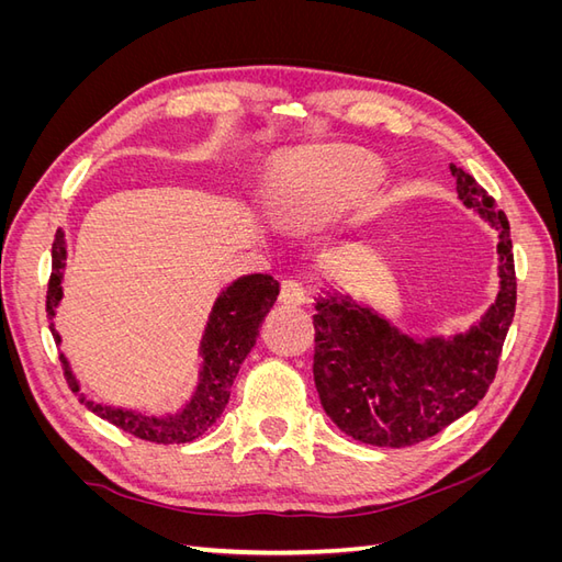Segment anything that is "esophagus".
<instances>
[{
    "label": "esophagus",
    "mask_w": 562,
    "mask_h": 562,
    "mask_svg": "<svg viewBox=\"0 0 562 562\" xmlns=\"http://www.w3.org/2000/svg\"><path fill=\"white\" fill-rule=\"evenodd\" d=\"M281 302L288 304V307H300V304L307 302V288H304L295 279L283 281L281 283Z\"/></svg>",
    "instance_id": "esophagus-1"
}]
</instances>
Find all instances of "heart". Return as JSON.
Returning <instances> with one entry per match:
<instances>
[{"instance_id": "heart-1", "label": "heart", "mask_w": 562, "mask_h": 562, "mask_svg": "<svg viewBox=\"0 0 562 562\" xmlns=\"http://www.w3.org/2000/svg\"><path fill=\"white\" fill-rule=\"evenodd\" d=\"M380 182V168L351 151H304L269 184V209L291 225H314L363 201Z\"/></svg>"}]
</instances>
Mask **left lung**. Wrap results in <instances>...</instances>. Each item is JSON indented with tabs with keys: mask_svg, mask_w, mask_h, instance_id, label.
<instances>
[{
	"mask_svg": "<svg viewBox=\"0 0 562 562\" xmlns=\"http://www.w3.org/2000/svg\"><path fill=\"white\" fill-rule=\"evenodd\" d=\"M457 194L499 232L497 302L479 326L452 339H413L351 297L316 300L314 382L323 411L353 440L407 448L473 411L497 375L516 314L512 227L473 176L450 166Z\"/></svg>",
	"mask_w": 562,
	"mask_h": 562,
	"instance_id": "1",
	"label": "left lung"
}]
</instances>
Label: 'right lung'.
<instances>
[{
	"mask_svg": "<svg viewBox=\"0 0 562 562\" xmlns=\"http://www.w3.org/2000/svg\"><path fill=\"white\" fill-rule=\"evenodd\" d=\"M65 236L58 229L54 248H50V279L46 291V314L48 318L56 316V307L63 297V267H65ZM279 297V281L267 274H250L234 281L227 291L217 297L215 307L211 312L206 333H203L201 353H203V368H201V382L196 386V394L187 403L184 411L173 417H147L133 411H122V407H108L98 405L79 396V401L93 411L98 417L108 419L122 431L147 440V443L171 446V443H190V440L206 434L215 419L223 415L225 405L229 401V389L234 378L239 375V368L246 361V356L255 347V339L260 335V326L269 310L274 307ZM50 333H54L56 342H60V335L56 333L54 323H50ZM65 380L70 389L79 391V384L67 368L63 359Z\"/></svg>",
	"mask_w": 562,
	"mask_h": 562,
	"instance_id": "right-lung-1",
	"label": "right lung"
}]
</instances>
